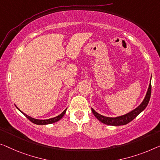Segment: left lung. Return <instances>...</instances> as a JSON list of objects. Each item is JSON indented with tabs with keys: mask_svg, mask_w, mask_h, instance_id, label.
<instances>
[{
	"mask_svg": "<svg viewBox=\"0 0 160 160\" xmlns=\"http://www.w3.org/2000/svg\"><path fill=\"white\" fill-rule=\"evenodd\" d=\"M151 82V81H150ZM151 92H152V85L150 82L149 86L147 90V95L145 96L144 101L142 103L137 107V108H135L134 110L132 111L129 113L125 114L123 116H118V117L116 118H111V117H106V116H103L101 115V114L98 113L96 111H95L93 109H92V113L94 114V116L96 117L98 120L103 123L107 125L110 126H121V125H125L127 124L128 123H129L130 121H132L133 119H134L139 114L141 113L145 109V108L147 106L149 102L150 97H151Z\"/></svg>",
	"mask_w": 160,
	"mask_h": 160,
	"instance_id": "obj_1",
	"label": "left lung"
}]
</instances>
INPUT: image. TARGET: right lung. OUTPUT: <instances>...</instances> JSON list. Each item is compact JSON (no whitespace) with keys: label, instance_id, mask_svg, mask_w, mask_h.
Returning a JSON list of instances; mask_svg holds the SVG:
<instances>
[{"label":"right lung","instance_id":"obj_1","mask_svg":"<svg viewBox=\"0 0 160 160\" xmlns=\"http://www.w3.org/2000/svg\"><path fill=\"white\" fill-rule=\"evenodd\" d=\"M19 110V109H18ZM66 110L67 109H65V111H64L61 114H59V116H56V117H54V118H49V119H46V120H39V119H36V118H32L30 117V116H27V114L23 113L22 111H21V113H22L23 115H24L26 117H27L28 120H29L30 121H32V123H35V124H37V125H46V124H50V123H53L54 122H57V121H58L60 120V119L63 117V116L65 115V112H66Z\"/></svg>","mask_w":160,"mask_h":160}]
</instances>
